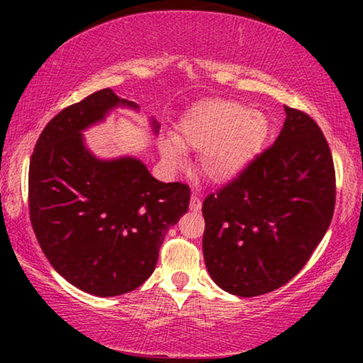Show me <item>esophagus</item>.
Here are the masks:
<instances>
[{"label":"esophagus","instance_id":"34e87169","mask_svg":"<svg viewBox=\"0 0 363 363\" xmlns=\"http://www.w3.org/2000/svg\"><path fill=\"white\" fill-rule=\"evenodd\" d=\"M190 208H191V210H195V211H198L201 208V198H200V195H196V193H191Z\"/></svg>","mask_w":363,"mask_h":363}]
</instances>
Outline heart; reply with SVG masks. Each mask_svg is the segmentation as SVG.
Segmentation results:
<instances>
[{"label": "heart", "mask_w": 363, "mask_h": 363, "mask_svg": "<svg viewBox=\"0 0 363 363\" xmlns=\"http://www.w3.org/2000/svg\"><path fill=\"white\" fill-rule=\"evenodd\" d=\"M182 142L203 150L201 168L216 182L236 177L259 152L267 135V121L261 112L236 102H205L193 108L180 125ZM162 153L170 163L185 158L178 138L162 140Z\"/></svg>", "instance_id": "heart-1"}]
</instances>
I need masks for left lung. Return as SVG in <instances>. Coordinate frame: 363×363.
<instances>
[{"instance_id":"left-lung-1","label":"left lung","mask_w":363,"mask_h":363,"mask_svg":"<svg viewBox=\"0 0 363 363\" xmlns=\"http://www.w3.org/2000/svg\"><path fill=\"white\" fill-rule=\"evenodd\" d=\"M271 147L203 201V256L221 289L240 297L289 282L329 228L335 168L320 127L299 108Z\"/></svg>"}]
</instances>
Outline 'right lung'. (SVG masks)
Masks as SVG:
<instances>
[{
    "instance_id": "1",
    "label": "right lung",
    "mask_w": 363,
    "mask_h": 363,
    "mask_svg": "<svg viewBox=\"0 0 363 363\" xmlns=\"http://www.w3.org/2000/svg\"><path fill=\"white\" fill-rule=\"evenodd\" d=\"M118 104L137 107L102 89L62 108L29 162L39 246L64 279L101 297L125 294L150 277L167 230L190 205L186 183L158 182L135 158L101 162L86 150L81 130Z\"/></svg>"
}]
</instances>
